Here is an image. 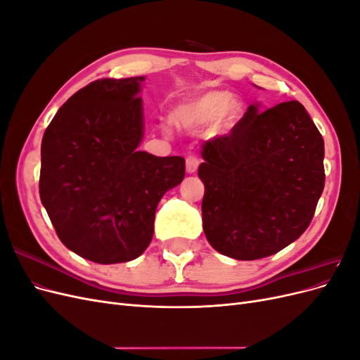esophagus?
<instances>
[{
  "mask_svg": "<svg viewBox=\"0 0 360 360\" xmlns=\"http://www.w3.org/2000/svg\"><path fill=\"white\" fill-rule=\"evenodd\" d=\"M198 165H200V159L197 156H189L186 159V171L189 174H193L195 171H197Z\"/></svg>",
  "mask_w": 360,
  "mask_h": 360,
  "instance_id": "34e87169",
  "label": "esophagus"
}]
</instances>
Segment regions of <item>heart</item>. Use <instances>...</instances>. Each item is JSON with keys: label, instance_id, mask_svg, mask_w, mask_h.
I'll return each instance as SVG.
<instances>
[{"label": "heart", "instance_id": "heart-1", "mask_svg": "<svg viewBox=\"0 0 360 360\" xmlns=\"http://www.w3.org/2000/svg\"><path fill=\"white\" fill-rule=\"evenodd\" d=\"M242 115V103L233 99L230 91L214 90L204 93L180 106L176 122L181 127L207 126L217 120L221 129H230Z\"/></svg>", "mask_w": 360, "mask_h": 360}]
</instances>
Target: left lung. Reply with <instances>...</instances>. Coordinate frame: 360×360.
<instances>
[{"mask_svg":"<svg viewBox=\"0 0 360 360\" xmlns=\"http://www.w3.org/2000/svg\"><path fill=\"white\" fill-rule=\"evenodd\" d=\"M202 228L226 257L274 255L304 233L324 189V141L304 106L250 105L231 132L202 144Z\"/></svg>","mask_w":360,"mask_h":360,"instance_id":"obj_1","label":"left lung"}]
</instances>
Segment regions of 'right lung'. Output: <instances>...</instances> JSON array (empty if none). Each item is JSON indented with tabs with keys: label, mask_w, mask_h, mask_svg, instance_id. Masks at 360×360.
<instances>
[{
	"label": "right lung",
	"mask_w": 360,
	"mask_h": 360,
	"mask_svg": "<svg viewBox=\"0 0 360 360\" xmlns=\"http://www.w3.org/2000/svg\"><path fill=\"white\" fill-rule=\"evenodd\" d=\"M144 79L93 81L60 108L41 139V204L63 245L99 264L144 252L160 198L184 179L181 156L138 151Z\"/></svg>",
	"instance_id": "right-lung-1"
}]
</instances>
